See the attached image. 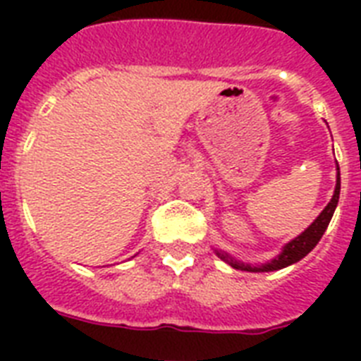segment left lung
Listing matches in <instances>:
<instances>
[{"label": "left lung", "instance_id": "1", "mask_svg": "<svg viewBox=\"0 0 361 361\" xmlns=\"http://www.w3.org/2000/svg\"><path fill=\"white\" fill-rule=\"evenodd\" d=\"M339 170V166H337ZM339 191H341V174L337 172V183H336V191H334V197L331 200L328 202L324 209H322V214L317 217V219L309 225V228L296 236L292 241H288L285 247H283V251L277 255L275 258H271L269 262L266 264H260V266H251V264H245V262H240L236 260L234 257H231L228 252L225 251H219V249H215V255L221 258V260H225L226 264H231L232 268L241 269V271H275V269H283L286 266H290V264L298 262V260H302L305 255L313 251L314 245L319 243L322 234L326 232L328 225H330L331 217H334V212L337 208V202H339Z\"/></svg>", "mask_w": 361, "mask_h": 361}]
</instances>
